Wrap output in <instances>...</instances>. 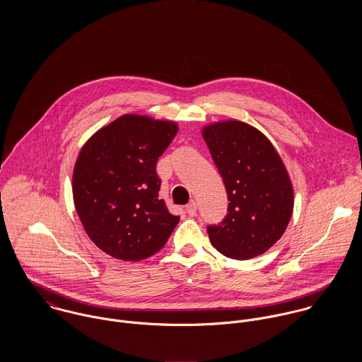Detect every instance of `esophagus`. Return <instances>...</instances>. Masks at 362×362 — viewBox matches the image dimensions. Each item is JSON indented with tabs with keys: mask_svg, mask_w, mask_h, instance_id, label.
<instances>
[{
	"mask_svg": "<svg viewBox=\"0 0 362 362\" xmlns=\"http://www.w3.org/2000/svg\"><path fill=\"white\" fill-rule=\"evenodd\" d=\"M185 210H187L188 216H191V217L197 216V204L195 202H189L187 207H185Z\"/></svg>",
	"mask_w": 362,
	"mask_h": 362,
	"instance_id": "34e87169",
	"label": "esophagus"
}]
</instances>
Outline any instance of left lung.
I'll list each match as a JSON object with an SVG mask.
<instances>
[{"label":"left lung","instance_id":"1","mask_svg":"<svg viewBox=\"0 0 362 362\" xmlns=\"http://www.w3.org/2000/svg\"><path fill=\"white\" fill-rule=\"evenodd\" d=\"M228 197V213L209 226L211 245L224 257L255 258L284 234L294 209L288 171L273 144L258 128L223 119L202 128Z\"/></svg>","mask_w":362,"mask_h":362}]
</instances>
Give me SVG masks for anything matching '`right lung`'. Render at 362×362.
Here are the masks:
<instances>
[{
  "label": "right lung",
  "instance_id": "obj_1",
  "mask_svg": "<svg viewBox=\"0 0 362 362\" xmlns=\"http://www.w3.org/2000/svg\"><path fill=\"white\" fill-rule=\"evenodd\" d=\"M178 131L175 121L124 114L82 146L72 174L76 213L107 255L139 262L160 251L180 221L158 199L156 163Z\"/></svg>",
  "mask_w": 362,
  "mask_h": 362
}]
</instances>
